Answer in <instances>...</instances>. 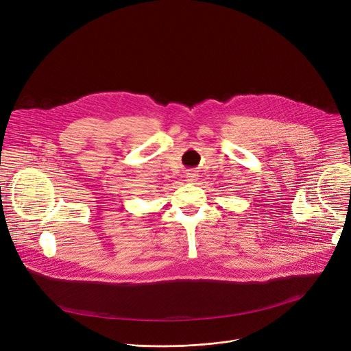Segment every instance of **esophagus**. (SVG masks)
Segmentation results:
<instances>
[{
    "label": "esophagus",
    "mask_w": 351,
    "mask_h": 351,
    "mask_svg": "<svg viewBox=\"0 0 351 351\" xmlns=\"http://www.w3.org/2000/svg\"><path fill=\"white\" fill-rule=\"evenodd\" d=\"M197 179H198V173L195 171H189L186 173V182L189 183H194Z\"/></svg>",
    "instance_id": "1"
}]
</instances>
